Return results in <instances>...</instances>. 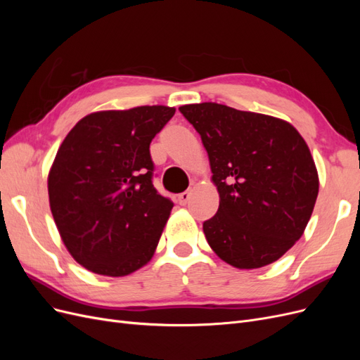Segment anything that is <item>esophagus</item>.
Returning a JSON list of instances; mask_svg holds the SVG:
<instances>
[{"mask_svg": "<svg viewBox=\"0 0 360 360\" xmlns=\"http://www.w3.org/2000/svg\"><path fill=\"white\" fill-rule=\"evenodd\" d=\"M191 197H192V191H186V192H183V193H180V195H179L177 201H179V204H180V205H186V204L189 202Z\"/></svg>", "mask_w": 360, "mask_h": 360, "instance_id": "esophagus-1", "label": "esophagus"}]
</instances>
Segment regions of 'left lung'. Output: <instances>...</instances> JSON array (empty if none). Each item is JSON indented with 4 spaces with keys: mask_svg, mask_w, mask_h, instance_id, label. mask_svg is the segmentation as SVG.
Masks as SVG:
<instances>
[{
    "mask_svg": "<svg viewBox=\"0 0 360 360\" xmlns=\"http://www.w3.org/2000/svg\"><path fill=\"white\" fill-rule=\"evenodd\" d=\"M200 134L219 209L202 224L214 254L236 269L275 263L302 237L319 172L296 127L266 114L204 102L179 108Z\"/></svg>",
    "mask_w": 360,
    "mask_h": 360,
    "instance_id": "8db88e82",
    "label": "left lung"
}]
</instances>
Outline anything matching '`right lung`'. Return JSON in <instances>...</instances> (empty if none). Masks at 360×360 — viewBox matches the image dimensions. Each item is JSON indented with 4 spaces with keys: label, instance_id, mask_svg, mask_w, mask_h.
Wrapping results in <instances>:
<instances>
[{
    "label": "right lung",
    "instance_id": "right-lung-1",
    "mask_svg": "<svg viewBox=\"0 0 360 360\" xmlns=\"http://www.w3.org/2000/svg\"><path fill=\"white\" fill-rule=\"evenodd\" d=\"M174 112H93L61 143L48 176L51 212L69 254L93 274L126 276L155 255L174 204L151 181L150 143Z\"/></svg>",
    "mask_w": 360,
    "mask_h": 360
}]
</instances>
